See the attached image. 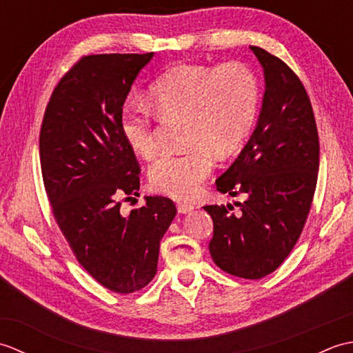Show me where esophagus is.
Here are the masks:
<instances>
[{
	"mask_svg": "<svg viewBox=\"0 0 353 353\" xmlns=\"http://www.w3.org/2000/svg\"><path fill=\"white\" fill-rule=\"evenodd\" d=\"M192 209H194V205H191V203H179L177 205V211L181 214H188L192 211Z\"/></svg>",
	"mask_w": 353,
	"mask_h": 353,
	"instance_id": "34e87169",
	"label": "esophagus"
}]
</instances>
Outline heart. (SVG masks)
Returning a JSON list of instances; mask_svg holds the SVG:
<instances>
[{
    "mask_svg": "<svg viewBox=\"0 0 353 353\" xmlns=\"http://www.w3.org/2000/svg\"><path fill=\"white\" fill-rule=\"evenodd\" d=\"M148 97L157 114L190 118L186 141L192 147L163 153L148 171L153 188L174 199L196 196L212 171V150L234 152L253 129L259 108L258 81L239 63L176 65L150 85ZM119 132L142 157H152L159 147L152 115L138 103L123 108Z\"/></svg>",
    "mask_w": 353,
    "mask_h": 353,
    "instance_id": "obj_1",
    "label": "heart"
}]
</instances>
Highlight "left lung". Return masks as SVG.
Wrapping results in <instances>:
<instances>
[{
  "mask_svg": "<svg viewBox=\"0 0 353 353\" xmlns=\"http://www.w3.org/2000/svg\"><path fill=\"white\" fill-rule=\"evenodd\" d=\"M264 70L256 127L216 190L247 200L205 206L214 221L209 252L224 272L261 279L279 267L302 234L319 171V133L302 81L281 59L250 47Z\"/></svg>",
  "mask_w": 353,
  "mask_h": 353,
  "instance_id": "1",
  "label": "left lung"
}]
</instances>
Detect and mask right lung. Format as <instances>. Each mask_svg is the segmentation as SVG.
<instances>
[{
    "label": "right lung",
    "instance_id": "add662e5",
    "mask_svg": "<svg viewBox=\"0 0 353 353\" xmlns=\"http://www.w3.org/2000/svg\"><path fill=\"white\" fill-rule=\"evenodd\" d=\"M145 54L81 57L45 110L41 167L52 215L97 282L119 294L150 283L159 244L176 216L172 200L148 196L124 215L119 199L139 196V165L119 132V115Z\"/></svg>",
    "mask_w": 353,
    "mask_h": 353
}]
</instances>
